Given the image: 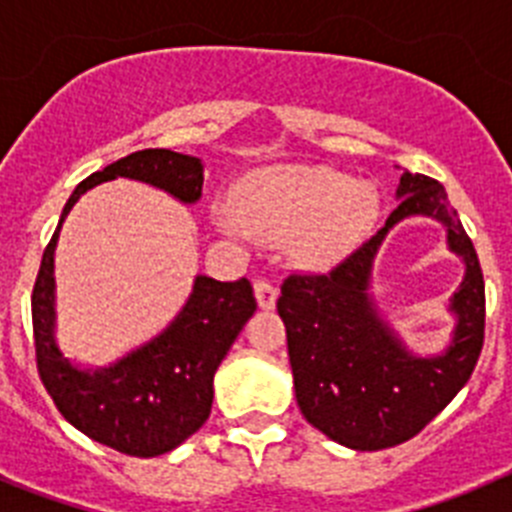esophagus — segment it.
Segmentation results:
<instances>
[{
	"instance_id": "1",
	"label": "esophagus",
	"mask_w": 512,
	"mask_h": 512,
	"mask_svg": "<svg viewBox=\"0 0 512 512\" xmlns=\"http://www.w3.org/2000/svg\"><path fill=\"white\" fill-rule=\"evenodd\" d=\"M253 292H256V300H259L261 307L271 310V307L277 305V287L269 282V279H256L253 284Z\"/></svg>"
}]
</instances>
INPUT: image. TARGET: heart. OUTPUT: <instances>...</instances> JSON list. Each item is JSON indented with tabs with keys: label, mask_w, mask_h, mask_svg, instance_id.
Listing matches in <instances>:
<instances>
[{
	"label": "heart",
	"mask_w": 512,
	"mask_h": 512,
	"mask_svg": "<svg viewBox=\"0 0 512 512\" xmlns=\"http://www.w3.org/2000/svg\"><path fill=\"white\" fill-rule=\"evenodd\" d=\"M235 223L259 238H289L307 261H330L364 241L379 217L372 187L325 166H277L251 174L230 200Z\"/></svg>",
	"instance_id": "heart-1"
}]
</instances>
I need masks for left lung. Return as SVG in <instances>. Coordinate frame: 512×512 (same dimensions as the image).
<instances>
[{
	"mask_svg": "<svg viewBox=\"0 0 512 512\" xmlns=\"http://www.w3.org/2000/svg\"><path fill=\"white\" fill-rule=\"evenodd\" d=\"M397 197L402 202L377 235L330 271H292L277 300L302 415L356 451L390 449L418 436L467 384L485 343L482 266L446 189L405 169ZM410 214L441 219L450 228L452 250L468 264V277L452 301L460 318L455 341L436 360L408 355L365 295L383 235Z\"/></svg>",
	"mask_w": 512,
	"mask_h": 512,
	"instance_id": "left-lung-1",
	"label": "left lung"
}]
</instances>
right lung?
I'll list each match as a JSON object with an SVG mask.
<instances>
[{
	"label": "right lung",
	"mask_w": 512,
	"mask_h": 512,
	"mask_svg": "<svg viewBox=\"0 0 512 512\" xmlns=\"http://www.w3.org/2000/svg\"><path fill=\"white\" fill-rule=\"evenodd\" d=\"M115 176L153 184L182 202H197L202 194L200 158L146 148L87 176L63 207L61 223L81 194ZM61 223L45 246L33 287L40 382L58 413L84 436L140 459L166 454L200 431L210 415L212 377L256 310L251 282L197 277L192 297L166 333L110 369L79 372L53 341V251Z\"/></svg>",
	"instance_id": "obj_1"
}]
</instances>
